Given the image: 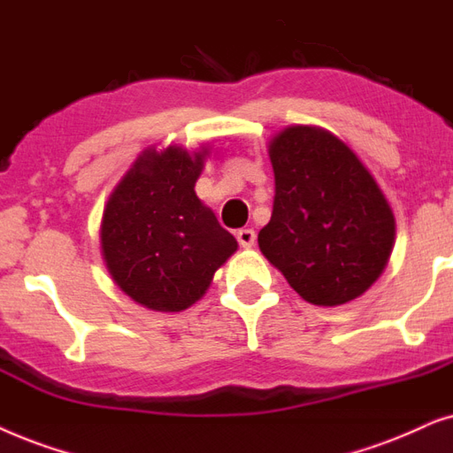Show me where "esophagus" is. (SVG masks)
<instances>
[{
    "label": "esophagus",
    "instance_id": "esophagus-1",
    "mask_svg": "<svg viewBox=\"0 0 453 453\" xmlns=\"http://www.w3.org/2000/svg\"><path fill=\"white\" fill-rule=\"evenodd\" d=\"M236 238H238V242H240V246H242V249H252V246H255V242H257L255 230H249V227H244V230H238Z\"/></svg>",
    "mask_w": 453,
    "mask_h": 453
}]
</instances>
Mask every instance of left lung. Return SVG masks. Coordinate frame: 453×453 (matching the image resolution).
<instances>
[{
    "label": "left lung",
    "mask_w": 453,
    "mask_h": 453,
    "mask_svg": "<svg viewBox=\"0 0 453 453\" xmlns=\"http://www.w3.org/2000/svg\"><path fill=\"white\" fill-rule=\"evenodd\" d=\"M273 213L258 249L306 303L340 306L383 273L395 217L357 153L329 130L288 126L269 142Z\"/></svg>",
    "instance_id": "obj_1"
}]
</instances>
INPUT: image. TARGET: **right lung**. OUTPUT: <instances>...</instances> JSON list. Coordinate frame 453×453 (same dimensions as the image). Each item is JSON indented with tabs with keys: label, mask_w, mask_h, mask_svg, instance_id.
Here are the masks:
<instances>
[{
	"label": "right lung",
	"mask_w": 453,
	"mask_h": 453,
	"mask_svg": "<svg viewBox=\"0 0 453 453\" xmlns=\"http://www.w3.org/2000/svg\"><path fill=\"white\" fill-rule=\"evenodd\" d=\"M207 149H147L113 188L101 219V255L111 280L150 311L178 312L207 292L238 250L195 184Z\"/></svg>",
	"instance_id": "add662e5"
}]
</instances>
